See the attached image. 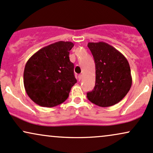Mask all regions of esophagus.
<instances>
[{
  "instance_id": "obj_1",
  "label": "esophagus",
  "mask_w": 153,
  "mask_h": 153,
  "mask_svg": "<svg viewBox=\"0 0 153 153\" xmlns=\"http://www.w3.org/2000/svg\"><path fill=\"white\" fill-rule=\"evenodd\" d=\"M82 74H79V76H78V79H79V80H81V79H82Z\"/></svg>"
}]
</instances>
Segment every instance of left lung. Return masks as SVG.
<instances>
[{"mask_svg":"<svg viewBox=\"0 0 153 153\" xmlns=\"http://www.w3.org/2000/svg\"><path fill=\"white\" fill-rule=\"evenodd\" d=\"M96 65V83L88 99L101 107L118 103L132 85L131 68L125 56L108 43L88 42Z\"/></svg>","mask_w":153,"mask_h":153,"instance_id":"obj_1","label":"left lung"}]
</instances>
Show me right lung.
Instances as JSON below:
<instances>
[{
	"label": "right lung",
	"instance_id": "1",
	"mask_svg": "<svg viewBox=\"0 0 153 153\" xmlns=\"http://www.w3.org/2000/svg\"><path fill=\"white\" fill-rule=\"evenodd\" d=\"M71 42L59 41L45 47L27 60L23 82L28 97L37 105L54 107L65 101L76 83L69 59Z\"/></svg>",
	"mask_w": 153,
	"mask_h": 153
}]
</instances>
